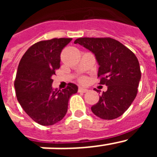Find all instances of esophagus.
I'll list each match as a JSON object with an SVG mask.
<instances>
[{
  "label": "esophagus",
  "instance_id": "1",
  "mask_svg": "<svg viewBox=\"0 0 157 157\" xmlns=\"http://www.w3.org/2000/svg\"><path fill=\"white\" fill-rule=\"evenodd\" d=\"M78 90L79 93H86L88 91V90L86 88H83V87H78Z\"/></svg>",
  "mask_w": 157,
  "mask_h": 157
}]
</instances>
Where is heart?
Instances as JSON below:
<instances>
[{"mask_svg":"<svg viewBox=\"0 0 157 157\" xmlns=\"http://www.w3.org/2000/svg\"><path fill=\"white\" fill-rule=\"evenodd\" d=\"M86 81V78L85 77H81L79 78V82H85Z\"/></svg>","mask_w":157,"mask_h":157,"instance_id":"obj_1","label":"heart"}]
</instances>
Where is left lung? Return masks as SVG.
Instances as JSON below:
<instances>
[{"label": "left lung", "instance_id": "1", "mask_svg": "<svg viewBox=\"0 0 157 157\" xmlns=\"http://www.w3.org/2000/svg\"><path fill=\"white\" fill-rule=\"evenodd\" d=\"M77 43L94 52L100 66L99 84L108 86L98 103L91 107L93 113L103 120L120 117L138 94L141 79L138 58L125 45L111 37H79L75 41Z\"/></svg>", "mask_w": 157, "mask_h": 157}]
</instances>
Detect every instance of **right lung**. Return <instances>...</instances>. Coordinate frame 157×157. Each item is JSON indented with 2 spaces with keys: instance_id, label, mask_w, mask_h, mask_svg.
I'll return each instance as SVG.
<instances>
[{
  "instance_id": "add662e5",
  "label": "right lung",
  "mask_w": 157,
  "mask_h": 157,
  "mask_svg": "<svg viewBox=\"0 0 157 157\" xmlns=\"http://www.w3.org/2000/svg\"><path fill=\"white\" fill-rule=\"evenodd\" d=\"M72 38H52L32 45L19 61L14 82L16 98L25 112L42 126L65 116L68 101L78 86L68 83L60 90L52 88V77L60 67V53Z\"/></svg>"
}]
</instances>
